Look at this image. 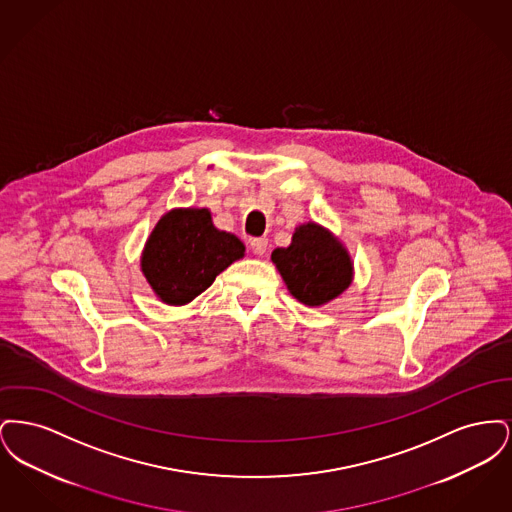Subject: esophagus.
<instances>
[{
  "label": "esophagus",
  "instance_id": "34e87169",
  "mask_svg": "<svg viewBox=\"0 0 512 512\" xmlns=\"http://www.w3.org/2000/svg\"><path fill=\"white\" fill-rule=\"evenodd\" d=\"M249 245H251V251H253L255 255H265V253H267V238H253V240L249 242Z\"/></svg>",
  "mask_w": 512,
  "mask_h": 512
}]
</instances>
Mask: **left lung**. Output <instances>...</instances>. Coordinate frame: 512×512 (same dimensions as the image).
I'll use <instances>...</instances> for the list:
<instances>
[{"label": "left lung", "instance_id": "left-lung-1", "mask_svg": "<svg viewBox=\"0 0 512 512\" xmlns=\"http://www.w3.org/2000/svg\"><path fill=\"white\" fill-rule=\"evenodd\" d=\"M288 290L305 305H324L349 284L353 265L340 242L315 222L295 228L292 245L272 251Z\"/></svg>", "mask_w": 512, "mask_h": 512}]
</instances>
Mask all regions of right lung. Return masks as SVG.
I'll return each instance as SVG.
<instances>
[{"mask_svg": "<svg viewBox=\"0 0 512 512\" xmlns=\"http://www.w3.org/2000/svg\"><path fill=\"white\" fill-rule=\"evenodd\" d=\"M234 234L217 230L207 209H176L157 222L147 240L142 270L169 305H186L220 272L244 257Z\"/></svg>", "mask_w": 512, "mask_h": 512, "instance_id": "add662e5", "label": "right lung"}]
</instances>
